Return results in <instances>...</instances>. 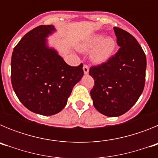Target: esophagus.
<instances>
[{
    "mask_svg": "<svg viewBox=\"0 0 158 158\" xmlns=\"http://www.w3.org/2000/svg\"><path fill=\"white\" fill-rule=\"evenodd\" d=\"M83 70H84V73H85V74H88V73H89V66H88V65H84Z\"/></svg>",
    "mask_w": 158,
    "mask_h": 158,
    "instance_id": "obj_1",
    "label": "esophagus"
}]
</instances>
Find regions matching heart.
Here are the masks:
<instances>
[{"instance_id": "heart-1", "label": "heart", "mask_w": 158, "mask_h": 158, "mask_svg": "<svg viewBox=\"0 0 158 158\" xmlns=\"http://www.w3.org/2000/svg\"><path fill=\"white\" fill-rule=\"evenodd\" d=\"M116 43L111 37L103 34H94L86 38L78 46L81 51H91V59L95 63H103L112 56Z\"/></svg>"}]
</instances>
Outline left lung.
I'll use <instances>...</instances> for the list:
<instances>
[{"label":"left lung","instance_id":"obj_1","mask_svg":"<svg viewBox=\"0 0 158 158\" xmlns=\"http://www.w3.org/2000/svg\"><path fill=\"white\" fill-rule=\"evenodd\" d=\"M120 48L107 62L89 69L95 85L90 92L93 105L103 115L117 117L129 111L145 86L146 58L134 36L114 27Z\"/></svg>","mask_w":158,"mask_h":158}]
</instances>
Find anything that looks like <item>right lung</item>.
Wrapping results in <instances>:
<instances>
[{"instance_id": "obj_1", "label": "right lung", "mask_w": 158, "mask_h": 158, "mask_svg": "<svg viewBox=\"0 0 158 158\" xmlns=\"http://www.w3.org/2000/svg\"><path fill=\"white\" fill-rule=\"evenodd\" d=\"M56 29L41 25L27 32L15 47L11 60V81L22 104L32 112L53 115L67 104L73 86L81 80L83 65L65 63L47 38Z\"/></svg>"}]
</instances>
